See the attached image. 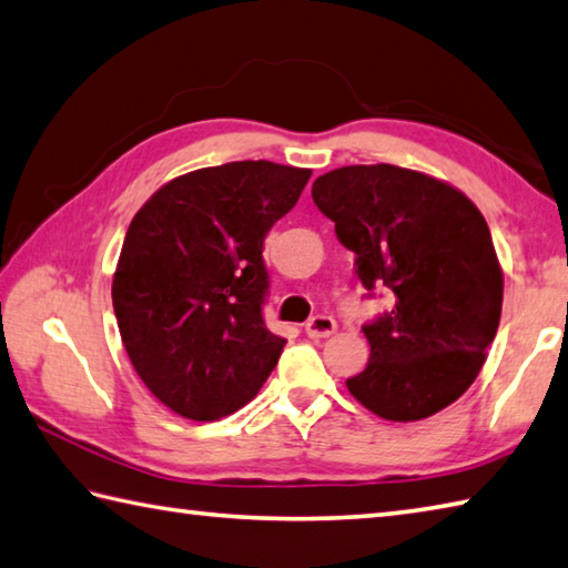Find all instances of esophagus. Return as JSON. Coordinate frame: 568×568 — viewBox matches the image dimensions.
Masks as SVG:
<instances>
[{
    "instance_id": "34e87169",
    "label": "esophagus",
    "mask_w": 568,
    "mask_h": 568,
    "mask_svg": "<svg viewBox=\"0 0 568 568\" xmlns=\"http://www.w3.org/2000/svg\"><path fill=\"white\" fill-rule=\"evenodd\" d=\"M306 334L308 338H326L336 331V321L334 316H326V314H316L306 321Z\"/></svg>"
}]
</instances>
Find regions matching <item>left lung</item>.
<instances>
[{
	"label": "left lung",
	"instance_id": "8db88e82",
	"mask_svg": "<svg viewBox=\"0 0 568 568\" xmlns=\"http://www.w3.org/2000/svg\"><path fill=\"white\" fill-rule=\"evenodd\" d=\"M316 207L393 308L363 324L368 366L346 381L385 420L447 408L483 368L501 316V270L487 222L453 185L398 165H346L316 178Z\"/></svg>",
	"mask_w": 568,
	"mask_h": 568
}]
</instances>
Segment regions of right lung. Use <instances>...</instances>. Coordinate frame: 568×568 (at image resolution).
<instances>
[{
  "mask_svg": "<svg viewBox=\"0 0 568 568\" xmlns=\"http://www.w3.org/2000/svg\"><path fill=\"white\" fill-rule=\"evenodd\" d=\"M312 170L240 160L160 187L125 232L113 312L133 368L155 398L210 423L247 405L286 338L264 324L266 232Z\"/></svg>",
  "mask_w": 568,
  "mask_h": 568,
  "instance_id": "1",
  "label": "right lung"
}]
</instances>
